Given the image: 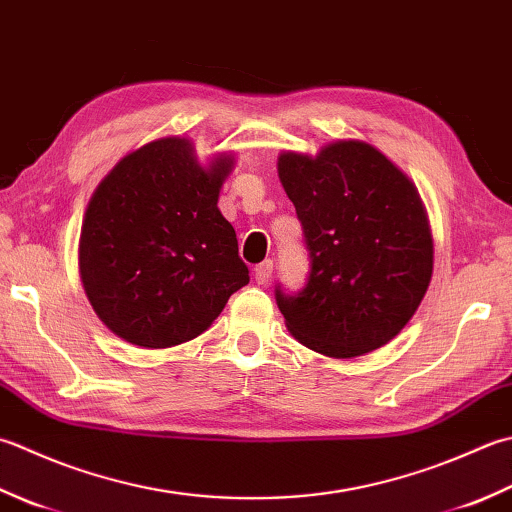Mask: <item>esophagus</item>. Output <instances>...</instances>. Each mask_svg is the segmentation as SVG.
I'll return each instance as SVG.
<instances>
[{
    "mask_svg": "<svg viewBox=\"0 0 512 512\" xmlns=\"http://www.w3.org/2000/svg\"><path fill=\"white\" fill-rule=\"evenodd\" d=\"M270 277H273V259H266V262L255 266V282L257 284H268Z\"/></svg>",
    "mask_w": 512,
    "mask_h": 512,
    "instance_id": "34e87169",
    "label": "esophagus"
}]
</instances>
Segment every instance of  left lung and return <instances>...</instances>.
<instances>
[{
    "mask_svg": "<svg viewBox=\"0 0 512 512\" xmlns=\"http://www.w3.org/2000/svg\"><path fill=\"white\" fill-rule=\"evenodd\" d=\"M279 179L308 250L304 288L275 302L299 344L346 359L388 344L422 304L433 237L413 182L377 148L335 142L284 153Z\"/></svg>",
    "mask_w": 512,
    "mask_h": 512,
    "instance_id": "left-lung-1",
    "label": "left lung"
}]
</instances>
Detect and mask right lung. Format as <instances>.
<instances>
[{
    "mask_svg": "<svg viewBox=\"0 0 512 512\" xmlns=\"http://www.w3.org/2000/svg\"><path fill=\"white\" fill-rule=\"evenodd\" d=\"M230 157L197 164L186 139L126 155L90 199L79 270L99 319L144 348L195 339L250 282L235 228L217 208Z\"/></svg>",
    "mask_w": 512,
    "mask_h": 512,
    "instance_id": "right-lung-1",
    "label": "right lung"
}]
</instances>
